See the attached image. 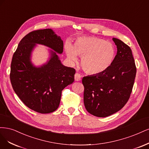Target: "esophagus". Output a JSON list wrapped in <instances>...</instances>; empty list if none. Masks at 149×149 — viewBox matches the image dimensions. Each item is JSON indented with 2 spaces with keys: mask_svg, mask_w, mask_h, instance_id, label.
Masks as SVG:
<instances>
[{
  "mask_svg": "<svg viewBox=\"0 0 149 149\" xmlns=\"http://www.w3.org/2000/svg\"><path fill=\"white\" fill-rule=\"evenodd\" d=\"M74 78H75V80L77 81H79L81 80V75L78 74V73H76L75 74V76H74Z\"/></svg>",
  "mask_w": 149,
  "mask_h": 149,
  "instance_id": "obj_1",
  "label": "esophagus"
}]
</instances>
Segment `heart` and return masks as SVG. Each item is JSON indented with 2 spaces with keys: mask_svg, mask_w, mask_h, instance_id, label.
<instances>
[{
  "mask_svg": "<svg viewBox=\"0 0 149 149\" xmlns=\"http://www.w3.org/2000/svg\"><path fill=\"white\" fill-rule=\"evenodd\" d=\"M65 51L68 59L77 61V55L81 57V66L86 73L97 75L109 68L116 57V48L112 43L96 37H81L72 46L68 42Z\"/></svg>",
  "mask_w": 149,
  "mask_h": 149,
  "instance_id": "b5f03b06",
  "label": "heart"
}]
</instances>
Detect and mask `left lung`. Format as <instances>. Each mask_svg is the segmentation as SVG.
I'll return each mask as SVG.
<instances>
[{
	"label": "left lung",
	"mask_w": 149,
	"mask_h": 149,
	"mask_svg": "<svg viewBox=\"0 0 149 149\" xmlns=\"http://www.w3.org/2000/svg\"><path fill=\"white\" fill-rule=\"evenodd\" d=\"M117 53L104 72L83 77L84 102L87 111L104 118L118 112L130 97L136 75L132 51L121 40L113 38Z\"/></svg>",
	"instance_id": "8db88e82"
}]
</instances>
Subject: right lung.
Listing matches in <instances>:
<instances>
[{
    "label": "right lung",
    "mask_w": 149,
    "mask_h": 149,
    "mask_svg": "<svg viewBox=\"0 0 149 149\" xmlns=\"http://www.w3.org/2000/svg\"><path fill=\"white\" fill-rule=\"evenodd\" d=\"M36 44L50 48V57L38 67L31 62ZM63 41L52 29L30 32L19 42L13 55L10 78L14 92L27 107L42 114L58 108L62 91L74 81L75 70L64 66L58 54L63 52Z\"/></svg>",
    "instance_id": "right-lung-1"
}]
</instances>
